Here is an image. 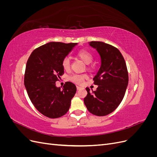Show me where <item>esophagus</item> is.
Wrapping results in <instances>:
<instances>
[{
	"instance_id": "34e87169",
	"label": "esophagus",
	"mask_w": 157,
	"mask_h": 157,
	"mask_svg": "<svg viewBox=\"0 0 157 157\" xmlns=\"http://www.w3.org/2000/svg\"><path fill=\"white\" fill-rule=\"evenodd\" d=\"M81 88H82L79 86H77V90H80V89H81Z\"/></svg>"
}]
</instances>
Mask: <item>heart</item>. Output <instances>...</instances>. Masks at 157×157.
Instances as JSON below:
<instances>
[{
  "label": "heart",
  "instance_id": "heart-1",
  "mask_svg": "<svg viewBox=\"0 0 157 157\" xmlns=\"http://www.w3.org/2000/svg\"><path fill=\"white\" fill-rule=\"evenodd\" d=\"M77 57L81 59L84 63L90 64L93 60V56L90 52L81 50H79L77 53ZM62 67L65 71H69L71 69V62L70 59L67 57H65L62 60ZM88 78V76L86 74H74L69 77V80L76 84H82L85 79Z\"/></svg>",
  "mask_w": 157,
  "mask_h": 157
}]
</instances>
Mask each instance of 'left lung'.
I'll return each instance as SVG.
<instances>
[{
	"label": "left lung",
	"mask_w": 157,
	"mask_h": 157,
	"mask_svg": "<svg viewBox=\"0 0 157 157\" xmlns=\"http://www.w3.org/2000/svg\"><path fill=\"white\" fill-rule=\"evenodd\" d=\"M90 46L96 48L101 57V67L94 77L98 85L96 91L86 90L84 102L88 110L96 116H105L114 111L124 96L128 84L125 60L115 46L103 42L92 41Z\"/></svg>",
	"instance_id": "1"
}]
</instances>
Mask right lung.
Wrapping results in <instances>:
<instances>
[{
  "mask_svg": "<svg viewBox=\"0 0 157 157\" xmlns=\"http://www.w3.org/2000/svg\"><path fill=\"white\" fill-rule=\"evenodd\" d=\"M77 44L48 42L36 48L27 61L24 84L27 94L37 110L48 118H59L67 113L77 91L71 82H66L62 89L56 86L64 73L63 59Z\"/></svg>",
  "mask_w": 157,
  "mask_h": 157,
  "instance_id": "add662e5",
  "label": "right lung"
}]
</instances>
